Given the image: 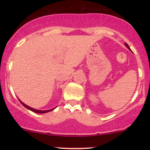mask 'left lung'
Returning <instances> with one entry per match:
<instances>
[{"mask_svg": "<svg viewBox=\"0 0 150 150\" xmlns=\"http://www.w3.org/2000/svg\"><path fill=\"white\" fill-rule=\"evenodd\" d=\"M125 46H126L127 48H128V49L129 50H130V51H131V50H130V47H129V46L128 45V44H126V43H125Z\"/></svg>", "mask_w": 150, "mask_h": 150, "instance_id": "8db88e82", "label": "left lung"}]
</instances>
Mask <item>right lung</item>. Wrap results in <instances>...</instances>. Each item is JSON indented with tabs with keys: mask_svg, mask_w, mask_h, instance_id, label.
Returning <instances> with one entry per match:
<instances>
[{
	"mask_svg": "<svg viewBox=\"0 0 150 150\" xmlns=\"http://www.w3.org/2000/svg\"><path fill=\"white\" fill-rule=\"evenodd\" d=\"M19 101H20V103H21V104H22V105H23V106H25V108H27V109L30 110V111H33V112H34V113H48V112H50V111H53V109H55V108H51V109H49V110H45V111H41V110H37V109H35V108H33L30 107V106H27V105H26L25 104H24V103L22 102V101H20V99H19Z\"/></svg>",
	"mask_w": 150,
	"mask_h": 150,
	"instance_id": "obj_1",
	"label": "right lung"
}]
</instances>
